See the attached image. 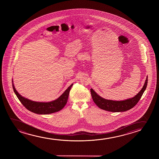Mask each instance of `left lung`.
I'll list each match as a JSON object with an SVG mask.
<instances>
[{
    "instance_id": "obj_1",
    "label": "left lung",
    "mask_w": 159,
    "mask_h": 159,
    "mask_svg": "<svg viewBox=\"0 0 159 159\" xmlns=\"http://www.w3.org/2000/svg\"><path fill=\"white\" fill-rule=\"evenodd\" d=\"M148 83V76L146 78L145 83L141 90L133 98L128 99L122 101H114L107 100L101 97L97 94L92 89H91V93L94 102L100 109L105 111H110L113 112H124L132 109L137 104L139 99L141 98L144 92L146 90Z\"/></svg>"
}]
</instances>
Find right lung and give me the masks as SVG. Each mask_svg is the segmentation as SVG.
<instances>
[{
    "label": "right lung",
    "instance_id": "add662e5",
    "mask_svg": "<svg viewBox=\"0 0 159 159\" xmlns=\"http://www.w3.org/2000/svg\"><path fill=\"white\" fill-rule=\"evenodd\" d=\"M12 82L14 92L20 102L23 105V106L31 112L40 115H47L54 113L60 111L61 109H63L67 102L70 90L73 85L72 84V85H70L68 87L67 89L63 92V94L56 100H53L50 102H37L29 100L28 99L20 96L16 91L15 87L14 86L13 80H12Z\"/></svg>",
    "mask_w": 159,
    "mask_h": 159
}]
</instances>
